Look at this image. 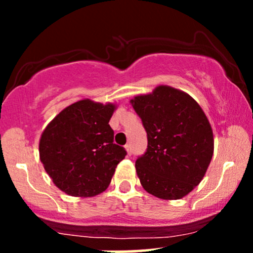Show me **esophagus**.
<instances>
[{"label":"esophagus","instance_id":"obj_1","mask_svg":"<svg viewBox=\"0 0 253 253\" xmlns=\"http://www.w3.org/2000/svg\"><path fill=\"white\" fill-rule=\"evenodd\" d=\"M125 149L127 151V155H130L132 153V149H130V144H127L126 146H125Z\"/></svg>","mask_w":253,"mask_h":253}]
</instances>
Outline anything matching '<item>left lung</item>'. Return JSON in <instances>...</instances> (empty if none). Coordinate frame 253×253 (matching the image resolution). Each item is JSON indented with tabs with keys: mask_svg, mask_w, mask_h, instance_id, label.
Returning a JSON list of instances; mask_svg holds the SVG:
<instances>
[{
	"mask_svg": "<svg viewBox=\"0 0 253 253\" xmlns=\"http://www.w3.org/2000/svg\"><path fill=\"white\" fill-rule=\"evenodd\" d=\"M147 133V150L135 162L136 175L151 195L179 200L200 184L214 152L213 129L187 92L158 85L129 101Z\"/></svg>",
	"mask_w": 253,
	"mask_h": 253,
	"instance_id": "left-lung-1",
	"label": "left lung"
}]
</instances>
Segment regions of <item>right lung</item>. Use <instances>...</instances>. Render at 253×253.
Returning <instances> with one entry per match:
<instances>
[{
    "label": "right lung",
    "instance_id": "obj_1",
    "mask_svg": "<svg viewBox=\"0 0 253 253\" xmlns=\"http://www.w3.org/2000/svg\"><path fill=\"white\" fill-rule=\"evenodd\" d=\"M117 103L83 98L64 108L42 130L39 157L54 185L75 197H92L108 188L126 156L113 144L109 126Z\"/></svg>",
    "mask_w": 253,
    "mask_h": 253
}]
</instances>
